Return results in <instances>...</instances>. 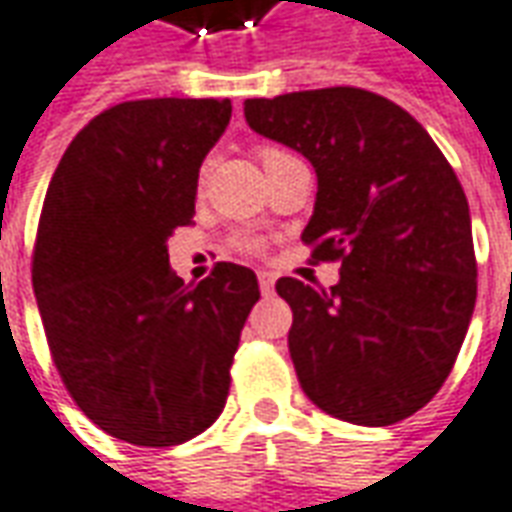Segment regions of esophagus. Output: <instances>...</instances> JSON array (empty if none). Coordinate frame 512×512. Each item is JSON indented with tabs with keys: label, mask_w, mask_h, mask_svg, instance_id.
<instances>
[{
	"label": "esophagus",
	"mask_w": 512,
	"mask_h": 512,
	"mask_svg": "<svg viewBox=\"0 0 512 512\" xmlns=\"http://www.w3.org/2000/svg\"><path fill=\"white\" fill-rule=\"evenodd\" d=\"M257 282H260L263 296H271V293H274V274H271V271H257Z\"/></svg>",
	"instance_id": "1"
}]
</instances>
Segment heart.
<instances>
[{
    "label": "heart",
    "instance_id": "heart-1",
    "mask_svg": "<svg viewBox=\"0 0 512 512\" xmlns=\"http://www.w3.org/2000/svg\"><path fill=\"white\" fill-rule=\"evenodd\" d=\"M285 155V149H277V146H263V149H257V157H260V163H266L271 157ZM232 246L238 249V252H244V255H263L266 252V241L263 238H257V235H238Z\"/></svg>",
    "mask_w": 512,
    "mask_h": 512
}]
</instances>
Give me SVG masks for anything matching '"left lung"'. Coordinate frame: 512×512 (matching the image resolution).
<instances>
[{"mask_svg": "<svg viewBox=\"0 0 512 512\" xmlns=\"http://www.w3.org/2000/svg\"><path fill=\"white\" fill-rule=\"evenodd\" d=\"M244 116L313 163L316 210L302 241L313 266H341L332 288L277 280L302 391L363 427L413 416L449 377L477 302L455 169L407 110L352 85L246 99Z\"/></svg>", "mask_w": 512, "mask_h": 512, "instance_id": "1", "label": "left lung"}]
</instances>
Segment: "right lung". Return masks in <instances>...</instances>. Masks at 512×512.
I'll return each instance as SVG.
<instances>
[{
  "label": "right lung",
  "mask_w": 512,
  "mask_h": 512,
  "mask_svg": "<svg viewBox=\"0 0 512 512\" xmlns=\"http://www.w3.org/2000/svg\"><path fill=\"white\" fill-rule=\"evenodd\" d=\"M230 116L227 99L107 107L46 188L32 246L46 343L71 399L119 441H191L227 402L255 271L216 263L185 285L166 241L194 224L199 166Z\"/></svg>",
  "instance_id": "1"
}]
</instances>
